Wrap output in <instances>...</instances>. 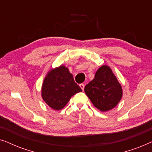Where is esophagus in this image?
<instances>
[{
  "label": "esophagus",
  "mask_w": 152,
  "mask_h": 152,
  "mask_svg": "<svg viewBox=\"0 0 152 152\" xmlns=\"http://www.w3.org/2000/svg\"><path fill=\"white\" fill-rule=\"evenodd\" d=\"M79 86H80V88L82 89V90H83H83H84V88H85V85H84V84H83V83H81V84H80Z\"/></svg>",
  "instance_id": "34e87169"
}]
</instances>
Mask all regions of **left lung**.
I'll use <instances>...</instances> for the list:
<instances>
[{"mask_svg": "<svg viewBox=\"0 0 152 152\" xmlns=\"http://www.w3.org/2000/svg\"><path fill=\"white\" fill-rule=\"evenodd\" d=\"M84 90L92 104L102 112L114 108L122 96V86L107 65L96 71L94 79L86 85Z\"/></svg>", "mask_w": 152, "mask_h": 152, "instance_id": "8db88e82", "label": "left lung"}]
</instances>
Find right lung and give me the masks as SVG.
Masks as SVG:
<instances>
[{"label":"right lung","instance_id":"add662e5","mask_svg":"<svg viewBox=\"0 0 152 152\" xmlns=\"http://www.w3.org/2000/svg\"><path fill=\"white\" fill-rule=\"evenodd\" d=\"M80 92L82 90L75 83L68 68L64 65L50 69L44 78L42 87V99L56 110L63 108L71 97Z\"/></svg>","mask_w":152,"mask_h":152}]
</instances>
